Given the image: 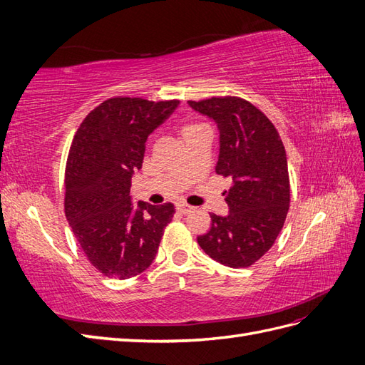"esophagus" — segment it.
<instances>
[{"mask_svg": "<svg viewBox=\"0 0 365 365\" xmlns=\"http://www.w3.org/2000/svg\"><path fill=\"white\" fill-rule=\"evenodd\" d=\"M176 210H178V212L182 213V215H187V213L193 212V207L189 205V204H178V205H176Z\"/></svg>", "mask_w": 365, "mask_h": 365, "instance_id": "1", "label": "esophagus"}]
</instances>
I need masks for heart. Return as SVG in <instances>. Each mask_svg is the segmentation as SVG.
<instances>
[{"label": "heart", "instance_id": "obj_1", "mask_svg": "<svg viewBox=\"0 0 365 365\" xmlns=\"http://www.w3.org/2000/svg\"><path fill=\"white\" fill-rule=\"evenodd\" d=\"M195 126H197V123H193V125H187V126H184V128H182V132H184V130H189V129H192V128H195Z\"/></svg>", "mask_w": 365, "mask_h": 365}]
</instances>
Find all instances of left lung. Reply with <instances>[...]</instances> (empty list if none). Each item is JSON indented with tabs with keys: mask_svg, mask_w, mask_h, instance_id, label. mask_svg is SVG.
I'll return each instance as SVG.
<instances>
[{
	"mask_svg": "<svg viewBox=\"0 0 365 365\" xmlns=\"http://www.w3.org/2000/svg\"><path fill=\"white\" fill-rule=\"evenodd\" d=\"M189 105L217 123L216 173L233 178L225 192L228 216L210 215L212 227L197 236V244L220 264L248 268L274 245L289 210L283 141L271 120L245 98L212 97Z\"/></svg>",
	"mask_w": 365,
	"mask_h": 365,
	"instance_id": "1",
	"label": "left lung"
}]
</instances>
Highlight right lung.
I'll return each instance as SVG.
<instances>
[{"label":"right lung","instance_id":"obj_1","mask_svg":"<svg viewBox=\"0 0 365 365\" xmlns=\"http://www.w3.org/2000/svg\"><path fill=\"white\" fill-rule=\"evenodd\" d=\"M180 101L113 97L94 108L74 134L65 168L63 210L93 267L125 280L150 267L175 213L173 204L130 202L146 140Z\"/></svg>","mask_w":365,"mask_h":365}]
</instances>
